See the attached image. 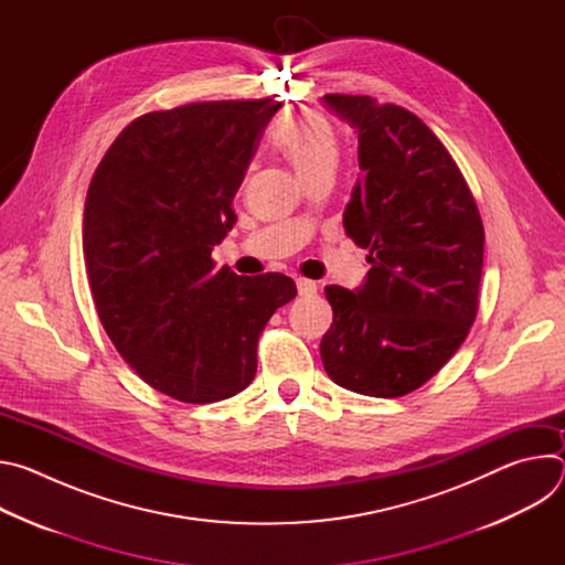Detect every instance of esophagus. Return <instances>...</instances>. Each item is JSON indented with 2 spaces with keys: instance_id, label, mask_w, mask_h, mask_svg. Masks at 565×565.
<instances>
[{
  "instance_id": "34e87169",
  "label": "esophagus",
  "mask_w": 565,
  "mask_h": 565,
  "mask_svg": "<svg viewBox=\"0 0 565 565\" xmlns=\"http://www.w3.org/2000/svg\"><path fill=\"white\" fill-rule=\"evenodd\" d=\"M297 290L301 297H310L317 292V284L310 279H297Z\"/></svg>"
}]
</instances>
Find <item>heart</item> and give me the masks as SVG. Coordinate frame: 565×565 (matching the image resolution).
I'll list each match as a JSON object with an SVG mask.
<instances>
[{
	"mask_svg": "<svg viewBox=\"0 0 565 565\" xmlns=\"http://www.w3.org/2000/svg\"><path fill=\"white\" fill-rule=\"evenodd\" d=\"M275 142L301 181L335 170L338 136L327 118L317 114L288 118L277 129Z\"/></svg>",
	"mask_w": 565,
	"mask_h": 565,
	"instance_id": "1",
	"label": "heart"
}]
</instances>
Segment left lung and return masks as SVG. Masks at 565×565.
<instances>
[{
	"label": "left lung",
	"mask_w": 565,
	"mask_h": 565,
	"mask_svg": "<svg viewBox=\"0 0 565 565\" xmlns=\"http://www.w3.org/2000/svg\"><path fill=\"white\" fill-rule=\"evenodd\" d=\"M321 100L358 134L362 177L344 230L371 264L360 288L327 286L333 324L319 344L321 362L349 391L399 397L465 342L486 230L454 158L418 116L371 96Z\"/></svg>",
	"instance_id": "left-lung-1"
}]
</instances>
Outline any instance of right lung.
<instances>
[{
    "mask_svg": "<svg viewBox=\"0 0 565 565\" xmlns=\"http://www.w3.org/2000/svg\"><path fill=\"white\" fill-rule=\"evenodd\" d=\"M277 100L192 103L129 122L92 179L83 253L103 327L156 391L205 405L244 391L273 312L295 299L279 273L214 270L232 199Z\"/></svg>",
    "mask_w": 565,
    "mask_h": 565,
    "instance_id": "obj_1",
    "label": "right lung"
}]
</instances>
